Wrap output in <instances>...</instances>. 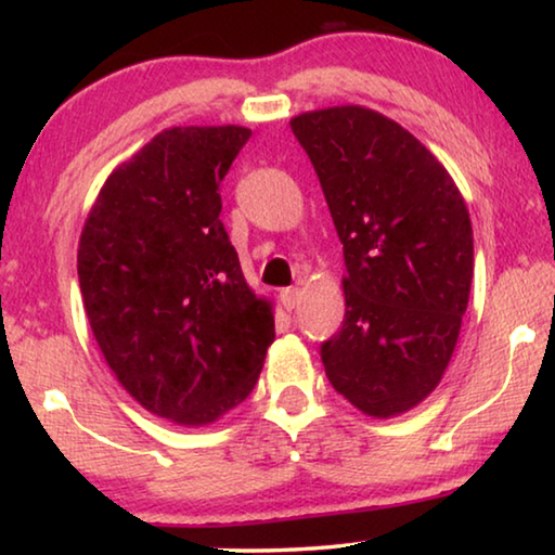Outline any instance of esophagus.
I'll return each instance as SVG.
<instances>
[{
	"label": "esophagus",
	"instance_id": "esophagus-1",
	"mask_svg": "<svg viewBox=\"0 0 555 555\" xmlns=\"http://www.w3.org/2000/svg\"><path fill=\"white\" fill-rule=\"evenodd\" d=\"M298 298H300L298 288H286V291H281V296H279L281 306H284L286 311H294V308L298 306Z\"/></svg>",
	"mask_w": 555,
	"mask_h": 555
}]
</instances>
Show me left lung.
Returning a JSON list of instances; mask_svg holds the SVG:
<instances>
[{"mask_svg": "<svg viewBox=\"0 0 555 555\" xmlns=\"http://www.w3.org/2000/svg\"><path fill=\"white\" fill-rule=\"evenodd\" d=\"M345 255V321L321 345L333 389L389 418L438 387L467 311L475 255L467 205L443 164L360 105L291 119Z\"/></svg>", "mask_w": 555, "mask_h": 555, "instance_id": "8db88e82", "label": "left lung"}]
</instances>
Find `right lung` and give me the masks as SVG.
<instances>
[{
  "label": "right lung",
  "instance_id": "obj_1",
  "mask_svg": "<svg viewBox=\"0 0 555 555\" xmlns=\"http://www.w3.org/2000/svg\"><path fill=\"white\" fill-rule=\"evenodd\" d=\"M244 127H173L112 171L78 249L92 335L146 411L205 426L249 397L274 343L271 304L242 276L220 183Z\"/></svg>",
  "mask_w": 555,
  "mask_h": 555
}]
</instances>
